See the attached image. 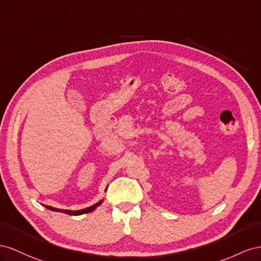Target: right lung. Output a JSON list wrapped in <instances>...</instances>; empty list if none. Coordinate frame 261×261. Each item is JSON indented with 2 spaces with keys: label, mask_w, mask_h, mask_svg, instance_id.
<instances>
[{
  "label": "right lung",
  "mask_w": 261,
  "mask_h": 261,
  "mask_svg": "<svg viewBox=\"0 0 261 261\" xmlns=\"http://www.w3.org/2000/svg\"><path fill=\"white\" fill-rule=\"evenodd\" d=\"M102 201H99V202L95 203L94 205L92 206H88L86 207V209H83V210H77V211H71V210H60V209H56V207H52V206H49L47 205V209L51 210V211H57V212H62V213H65V214H69V215H80V214H84V213H89L92 212L93 210H95L96 207H97L98 205L101 204Z\"/></svg>",
  "instance_id": "add662e5"
}]
</instances>
